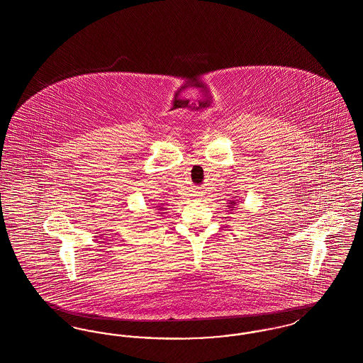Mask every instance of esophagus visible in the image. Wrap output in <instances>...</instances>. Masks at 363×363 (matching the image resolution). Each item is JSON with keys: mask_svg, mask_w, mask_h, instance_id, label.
<instances>
[{"mask_svg": "<svg viewBox=\"0 0 363 363\" xmlns=\"http://www.w3.org/2000/svg\"><path fill=\"white\" fill-rule=\"evenodd\" d=\"M194 196H201V193L200 191H194Z\"/></svg>", "mask_w": 363, "mask_h": 363, "instance_id": "obj_1", "label": "esophagus"}]
</instances>
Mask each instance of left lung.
Here are the masks:
<instances>
[{
    "mask_svg": "<svg viewBox=\"0 0 363 363\" xmlns=\"http://www.w3.org/2000/svg\"><path fill=\"white\" fill-rule=\"evenodd\" d=\"M237 203H238V200H230V203H228L227 207L230 208V211H233V208H235V206H238Z\"/></svg>",
    "mask_w": 363,
    "mask_h": 363,
    "instance_id": "left-lung-1",
    "label": "left lung"
}]
</instances>
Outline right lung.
Here are the masks:
<instances>
[{
  "mask_svg": "<svg viewBox=\"0 0 363 363\" xmlns=\"http://www.w3.org/2000/svg\"><path fill=\"white\" fill-rule=\"evenodd\" d=\"M156 208H157V207H156ZM157 211H160V212H159V213H166V212H162V211H166V208L163 207V206H162V207L157 208Z\"/></svg>",
  "mask_w": 363,
  "mask_h": 363,
  "instance_id": "right-lung-1",
  "label": "right lung"
}]
</instances>
